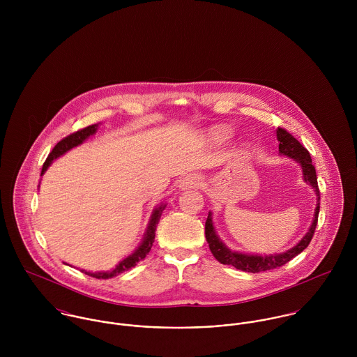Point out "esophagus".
I'll return each mask as SVG.
<instances>
[{
  "label": "esophagus",
  "instance_id": "obj_1",
  "mask_svg": "<svg viewBox=\"0 0 357 357\" xmlns=\"http://www.w3.org/2000/svg\"><path fill=\"white\" fill-rule=\"evenodd\" d=\"M201 184H202V177L199 174H190L180 181V188L190 190V188H197Z\"/></svg>",
  "mask_w": 357,
  "mask_h": 357
}]
</instances>
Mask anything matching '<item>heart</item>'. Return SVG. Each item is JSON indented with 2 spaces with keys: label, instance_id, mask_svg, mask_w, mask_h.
Segmentation results:
<instances>
[{
  "label": "heart",
  "instance_id": "heart-1",
  "mask_svg": "<svg viewBox=\"0 0 357 357\" xmlns=\"http://www.w3.org/2000/svg\"><path fill=\"white\" fill-rule=\"evenodd\" d=\"M215 135H217V137H220V139H225V137L229 135V132H228L227 129H217V130H215Z\"/></svg>",
  "mask_w": 357,
  "mask_h": 357
}]
</instances>
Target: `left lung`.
<instances>
[{"instance_id": "left-lung-1", "label": "left lung", "mask_w": 357, "mask_h": 357, "mask_svg": "<svg viewBox=\"0 0 357 357\" xmlns=\"http://www.w3.org/2000/svg\"><path fill=\"white\" fill-rule=\"evenodd\" d=\"M278 135V142H279V151L283 155H287L293 159H296L301 166H303V173H304V180L306 183H309L316 194H317V204L314 208V218L312 221V225L307 231L305 236L301 239V242L298 245H296L293 249L287 250L286 253L282 255H242V253H236V252H231L229 249H227V246L218 239L214 227H213V221H211V214L208 213L206 224H204V235H206V241L208 243L210 252L215 257L217 261H220L224 265H232L236 269L241 271H246V272H264V271H269V269H275L279 268L282 265H284L286 262H289L290 259H293L296 255H300L303 250H305L307 245L310 243L316 225H317V217H319V210H320V191L317 187V177H316V170L314 166L312 165V159H310V153L306 150L305 147L291 135L289 133L286 129L283 128H278L276 130Z\"/></svg>"}]
</instances>
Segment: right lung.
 <instances>
[{
	"label": "right lung",
	"instance_id": "add662e5",
	"mask_svg": "<svg viewBox=\"0 0 357 357\" xmlns=\"http://www.w3.org/2000/svg\"><path fill=\"white\" fill-rule=\"evenodd\" d=\"M96 129H98V125H91V126H86L84 129H79L68 136H66L64 139H61L52 150L51 153L48 155L47 160L44 162V166H43V172H41V176L45 173V170L48 169V166L51 165L52 160L56 159L57 156L63 155L64 153H67L68 150H71L73 147L75 146H79L82 142H85L91 135L96 133ZM166 207V204H162L159 206L158 208L153 210V217H151V221L149 224V229L144 235V239L142 242V245L137 248V250L132 255H129L128 258H125L123 261H121L112 271L109 272H86L84 269H81V272L92 276V278H96V279H109V278H114L133 266H136L140 261H143L146 258V255L150 253L151 248H153V239H155V229H156V224L159 222V218H160V214L163 211V208Z\"/></svg>",
	"mask_w": 357,
	"mask_h": 357
}]
</instances>
